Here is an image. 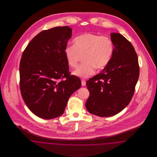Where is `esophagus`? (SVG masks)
Here are the masks:
<instances>
[{
  "mask_svg": "<svg viewBox=\"0 0 157 157\" xmlns=\"http://www.w3.org/2000/svg\"><path fill=\"white\" fill-rule=\"evenodd\" d=\"M81 83H82V86H83L86 85V81H85V80L82 79V81H81Z\"/></svg>",
  "mask_w": 157,
  "mask_h": 157,
  "instance_id": "obj_1",
  "label": "esophagus"
}]
</instances>
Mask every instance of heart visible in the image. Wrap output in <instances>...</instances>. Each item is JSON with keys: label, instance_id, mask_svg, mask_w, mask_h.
Here are the masks:
<instances>
[{"label": "heart", "instance_id": "b5f03b06", "mask_svg": "<svg viewBox=\"0 0 157 157\" xmlns=\"http://www.w3.org/2000/svg\"><path fill=\"white\" fill-rule=\"evenodd\" d=\"M114 46L111 39L92 33H85L75 37L74 45H68L64 50L68 65L76 68L81 56L83 62L74 74L86 78L96 70L103 69L110 62Z\"/></svg>", "mask_w": 157, "mask_h": 157}]
</instances>
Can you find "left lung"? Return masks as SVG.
Segmentation results:
<instances>
[{
	"label": "left lung",
	"instance_id": "left-lung-1",
	"mask_svg": "<svg viewBox=\"0 0 157 157\" xmlns=\"http://www.w3.org/2000/svg\"><path fill=\"white\" fill-rule=\"evenodd\" d=\"M111 39L114 49L109 63L86 82L90 97L86 108L101 117L113 116L129 104L140 75L137 54L131 42L117 33H112Z\"/></svg>",
	"mask_w": 157,
	"mask_h": 157
}]
</instances>
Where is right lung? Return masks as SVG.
Here are the masks:
<instances>
[{"instance_id":"1","label":"right lung","mask_w":157,"mask_h":157,"mask_svg":"<svg viewBox=\"0 0 157 157\" xmlns=\"http://www.w3.org/2000/svg\"><path fill=\"white\" fill-rule=\"evenodd\" d=\"M72 36L67 26L42 31L28 44L19 65L20 90L28 108L38 117L62 115L71 95L81 86L71 75L64 50Z\"/></svg>"}]
</instances>
